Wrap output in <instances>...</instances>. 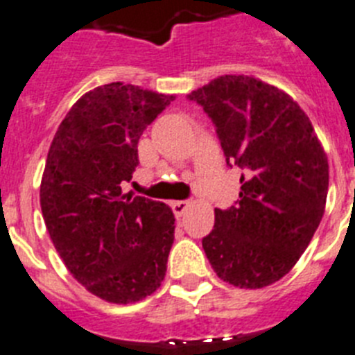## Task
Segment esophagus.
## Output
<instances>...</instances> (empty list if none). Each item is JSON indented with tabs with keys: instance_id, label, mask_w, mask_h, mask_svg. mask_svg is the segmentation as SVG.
<instances>
[{
	"instance_id": "1",
	"label": "esophagus",
	"mask_w": 355,
	"mask_h": 355,
	"mask_svg": "<svg viewBox=\"0 0 355 355\" xmlns=\"http://www.w3.org/2000/svg\"><path fill=\"white\" fill-rule=\"evenodd\" d=\"M191 203H193V201H191V200H178V201H173V203H171V209H173L175 216L180 217L182 214L185 212V210L189 209Z\"/></svg>"
}]
</instances>
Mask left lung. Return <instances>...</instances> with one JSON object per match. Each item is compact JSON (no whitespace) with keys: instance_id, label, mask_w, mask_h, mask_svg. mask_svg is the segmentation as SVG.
I'll use <instances>...</instances> for the list:
<instances>
[{"instance_id":"obj_1","label":"left lung","mask_w":355,"mask_h":355,"mask_svg":"<svg viewBox=\"0 0 355 355\" xmlns=\"http://www.w3.org/2000/svg\"><path fill=\"white\" fill-rule=\"evenodd\" d=\"M212 120L241 193L216 209L203 237L212 269L241 288L281 279L301 258L322 221L329 164L309 118L293 98L248 76H221L187 95Z\"/></svg>"}]
</instances>
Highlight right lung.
Masks as SVG:
<instances>
[{
	"mask_svg": "<svg viewBox=\"0 0 355 355\" xmlns=\"http://www.w3.org/2000/svg\"><path fill=\"white\" fill-rule=\"evenodd\" d=\"M173 95L110 83L76 102L56 130L40 185V207L70 274L107 302L129 304L161 286L175 239L162 201L122 193L143 130Z\"/></svg>",
	"mask_w": 355,
	"mask_h": 355,
	"instance_id": "add662e5",
	"label": "right lung"
}]
</instances>
